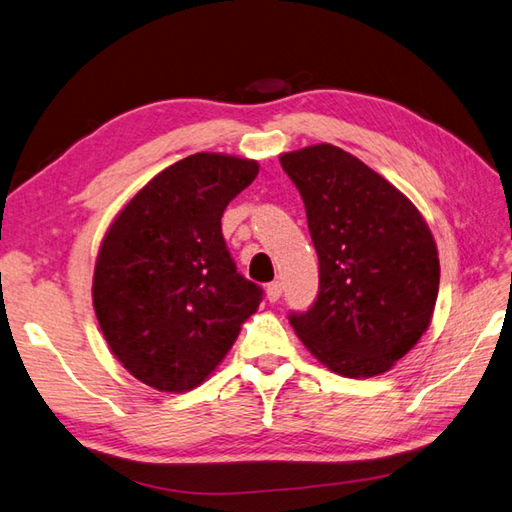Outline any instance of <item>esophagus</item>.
<instances>
[{"label": "esophagus", "instance_id": "obj_1", "mask_svg": "<svg viewBox=\"0 0 512 512\" xmlns=\"http://www.w3.org/2000/svg\"><path fill=\"white\" fill-rule=\"evenodd\" d=\"M280 295H282V282L280 280L269 282V285H267V300L269 302H278Z\"/></svg>", "mask_w": 512, "mask_h": 512}]
</instances>
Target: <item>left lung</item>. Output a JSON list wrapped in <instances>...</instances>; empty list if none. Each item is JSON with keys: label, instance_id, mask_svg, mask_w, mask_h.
<instances>
[{"label": "left lung", "instance_id": "left-lung-1", "mask_svg": "<svg viewBox=\"0 0 512 512\" xmlns=\"http://www.w3.org/2000/svg\"><path fill=\"white\" fill-rule=\"evenodd\" d=\"M320 260V293L289 322L311 355L348 379L388 372L431 324L438 247L388 179L333 144L282 153Z\"/></svg>", "mask_w": 512, "mask_h": 512}]
</instances>
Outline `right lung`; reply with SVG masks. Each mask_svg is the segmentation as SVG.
Segmentation results:
<instances>
[{"instance_id":"1","label":"right lung","mask_w":512,"mask_h":512,"mask_svg":"<svg viewBox=\"0 0 512 512\" xmlns=\"http://www.w3.org/2000/svg\"><path fill=\"white\" fill-rule=\"evenodd\" d=\"M258 162L195 153L157 173L102 238L92 300L113 355L160 392H188L217 370L263 291L236 274L221 217Z\"/></svg>"}]
</instances>
